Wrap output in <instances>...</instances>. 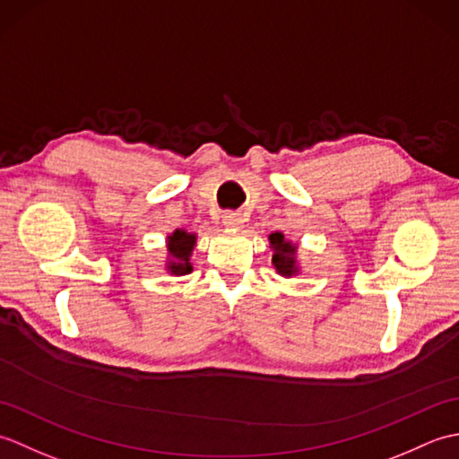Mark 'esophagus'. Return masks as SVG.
<instances>
[{"label":"esophagus","instance_id":"obj_1","mask_svg":"<svg viewBox=\"0 0 459 459\" xmlns=\"http://www.w3.org/2000/svg\"><path fill=\"white\" fill-rule=\"evenodd\" d=\"M222 224L227 229H235V230H238V229H242V224H245V217H242L240 212H227L222 217Z\"/></svg>","mask_w":459,"mask_h":459}]
</instances>
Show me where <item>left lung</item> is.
Returning <instances> with one entry per match:
<instances>
[{"mask_svg": "<svg viewBox=\"0 0 459 459\" xmlns=\"http://www.w3.org/2000/svg\"><path fill=\"white\" fill-rule=\"evenodd\" d=\"M272 248V266L280 276L294 278L301 272V262L298 260V245L288 240L281 232H272L268 237Z\"/></svg>", "mask_w": 459, "mask_h": 459, "instance_id": "obj_1", "label": "left lung"}]
</instances>
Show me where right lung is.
<instances>
[{
    "instance_id": "right-lung-1",
    "label": "right lung",
    "mask_w": 459,
    "mask_h": 459,
    "mask_svg": "<svg viewBox=\"0 0 459 459\" xmlns=\"http://www.w3.org/2000/svg\"><path fill=\"white\" fill-rule=\"evenodd\" d=\"M197 247V232H187L185 229H175L165 238L168 256L163 260V270L169 276H187L193 272L191 256Z\"/></svg>"
}]
</instances>
